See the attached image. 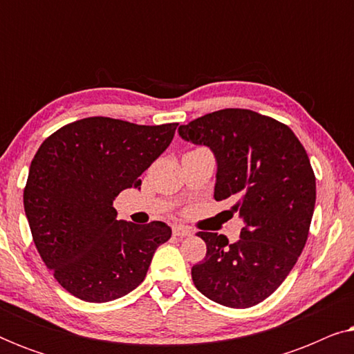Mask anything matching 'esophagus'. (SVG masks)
Here are the masks:
<instances>
[{
	"mask_svg": "<svg viewBox=\"0 0 354 354\" xmlns=\"http://www.w3.org/2000/svg\"><path fill=\"white\" fill-rule=\"evenodd\" d=\"M172 234L176 236H180V239H182V236H190L193 232L185 225H174L172 227Z\"/></svg>",
	"mask_w": 354,
	"mask_h": 354,
	"instance_id": "esophagus-1",
	"label": "esophagus"
}]
</instances>
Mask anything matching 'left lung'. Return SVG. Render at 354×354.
<instances>
[{
  "instance_id": "left-lung-1",
  "label": "left lung",
  "mask_w": 354,
  "mask_h": 354,
  "mask_svg": "<svg viewBox=\"0 0 354 354\" xmlns=\"http://www.w3.org/2000/svg\"><path fill=\"white\" fill-rule=\"evenodd\" d=\"M178 135L211 149L214 200H230L245 222L235 243L198 232L206 256L192 268L195 287L222 306H254L280 287L306 245L316 205L306 149L287 125L250 109L206 114Z\"/></svg>"
}]
</instances>
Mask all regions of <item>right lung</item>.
I'll return each mask as SVG.
<instances>
[{"mask_svg":"<svg viewBox=\"0 0 354 354\" xmlns=\"http://www.w3.org/2000/svg\"><path fill=\"white\" fill-rule=\"evenodd\" d=\"M178 124L86 118L48 137L33 158L24 209L33 241L62 288L90 303L118 299L147 277L171 239L161 221H118L113 203L171 145Z\"/></svg>","mask_w":354,"mask_h":354,"instance_id":"1","label":"right lung"}]
</instances>
